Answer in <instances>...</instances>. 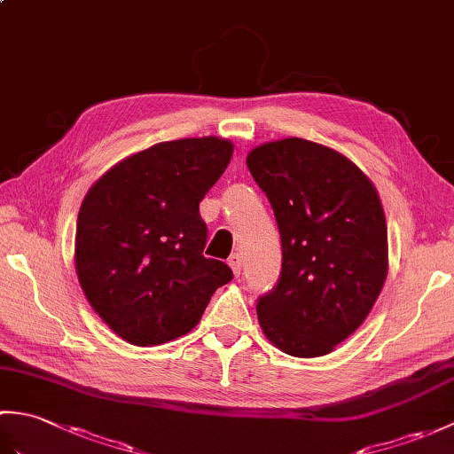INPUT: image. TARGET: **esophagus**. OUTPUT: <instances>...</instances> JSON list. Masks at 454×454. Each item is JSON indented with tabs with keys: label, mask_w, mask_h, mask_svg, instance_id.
Masks as SVG:
<instances>
[{
	"label": "esophagus",
	"mask_w": 454,
	"mask_h": 454,
	"mask_svg": "<svg viewBox=\"0 0 454 454\" xmlns=\"http://www.w3.org/2000/svg\"><path fill=\"white\" fill-rule=\"evenodd\" d=\"M228 265L232 267L234 275H236V277H239V273H242V265H244V263H242V255H239L238 252L230 255V257H228Z\"/></svg>",
	"instance_id": "34e87169"
}]
</instances>
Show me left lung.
<instances>
[{
  "instance_id": "obj_1",
  "label": "left lung",
  "mask_w": 454,
  "mask_h": 454,
  "mask_svg": "<svg viewBox=\"0 0 454 454\" xmlns=\"http://www.w3.org/2000/svg\"><path fill=\"white\" fill-rule=\"evenodd\" d=\"M246 163L283 246L278 283L257 301L259 325L286 355H327L364 322L387 281L379 192L343 153L302 138L262 144Z\"/></svg>"
}]
</instances>
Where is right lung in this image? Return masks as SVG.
I'll return each instance as SVG.
<instances>
[{
	"label": "right lung",
	"instance_id": "1",
	"mask_svg": "<svg viewBox=\"0 0 454 454\" xmlns=\"http://www.w3.org/2000/svg\"><path fill=\"white\" fill-rule=\"evenodd\" d=\"M216 137L160 142L93 183L75 230V273L91 308L124 341L160 345L189 333L232 269L207 259L199 202L228 168Z\"/></svg>",
	"mask_w": 454,
	"mask_h": 454
}]
</instances>
